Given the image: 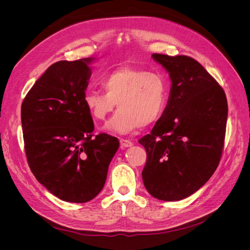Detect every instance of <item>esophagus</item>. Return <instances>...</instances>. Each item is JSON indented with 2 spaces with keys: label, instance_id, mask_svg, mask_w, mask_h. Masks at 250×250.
I'll list each match as a JSON object with an SVG mask.
<instances>
[{
  "label": "esophagus",
  "instance_id": "1",
  "mask_svg": "<svg viewBox=\"0 0 250 250\" xmlns=\"http://www.w3.org/2000/svg\"><path fill=\"white\" fill-rule=\"evenodd\" d=\"M120 143H121V146H122L123 148H127V147H130L133 145V143L130 140H127V139H121Z\"/></svg>",
  "mask_w": 250,
  "mask_h": 250
}]
</instances>
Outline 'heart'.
Here are the masks:
<instances>
[{"label":"heart","mask_w":250,"mask_h":250,"mask_svg":"<svg viewBox=\"0 0 250 250\" xmlns=\"http://www.w3.org/2000/svg\"><path fill=\"white\" fill-rule=\"evenodd\" d=\"M104 93L90 90L83 103L95 120L104 121L116 107L120 108L105 125V129L125 134L160 120L169 99L168 83L162 75L137 67H121L105 76Z\"/></svg>","instance_id":"heart-1"}]
</instances>
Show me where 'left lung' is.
Masks as SVG:
<instances>
[{
	"label": "left lung",
	"mask_w": 250,
	"mask_h": 250,
	"mask_svg": "<svg viewBox=\"0 0 250 250\" xmlns=\"http://www.w3.org/2000/svg\"><path fill=\"white\" fill-rule=\"evenodd\" d=\"M172 81L167 107L139 143L147 152L142 172L150 195L177 201L216 171L224 147L228 100L223 88L192 57L152 54Z\"/></svg>",
	"instance_id": "8db88e82"
}]
</instances>
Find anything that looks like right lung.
Returning <instances> with one entry per match:
<instances>
[{
    "mask_svg": "<svg viewBox=\"0 0 250 250\" xmlns=\"http://www.w3.org/2000/svg\"><path fill=\"white\" fill-rule=\"evenodd\" d=\"M92 62L53 63L21 103L30 170L53 195L67 202H87L101 192L120 146L107 133L94 137L93 118L83 103Z\"/></svg>",
    "mask_w": 250,
    "mask_h": 250,
    "instance_id": "right-lung-1",
    "label": "right lung"
}]
</instances>
